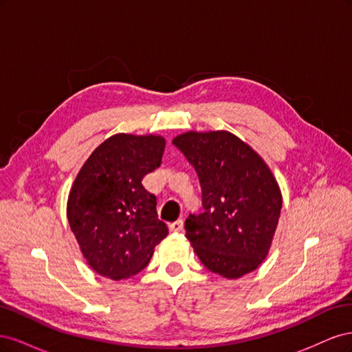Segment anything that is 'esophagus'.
<instances>
[{
  "label": "esophagus",
  "instance_id": "1",
  "mask_svg": "<svg viewBox=\"0 0 352 352\" xmlns=\"http://www.w3.org/2000/svg\"><path fill=\"white\" fill-rule=\"evenodd\" d=\"M168 229L172 230V232H180V230L184 229V220H176L173 223H170Z\"/></svg>",
  "mask_w": 352,
  "mask_h": 352
}]
</instances>
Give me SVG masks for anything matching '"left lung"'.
Returning <instances> with one entry per match:
<instances>
[{
  "label": "left lung",
  "mask_w": 352,
  "mask_h": 352,
  "mask_svg": "<svg viewBox=\"0 0 352 352\" xmlns=\"http://www.w3.org/2000/svg\"><path fill=\"white\" fill-rule=\"evenodd\" d=\"M173 145L195 168L202 212L189 214L186 238L206 267L238 279L265 258L282 195L263 158L230 132H188Z\"/></svg>",
  "instance_id": "left-lung-1"
}]
</instances>
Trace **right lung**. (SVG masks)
Masks as SVG:
<instances>
[{"label":"right lung","mask_w":352,"mask_h":352,"mask_svg":"<svg viewBox=\"0 0 352 352\" xmlns=\"http://www.w3.org/2000/svg\"><path fill=\"white\" fill-rule=\"evenodd\" d=\"M162 136L119 133L95 150L72 186L67 219L83 257L104 278L122 280L146 267L168 233L142 179L162 164Z\"/></svg>","instance_id":"add662e5"}]
</instances>
